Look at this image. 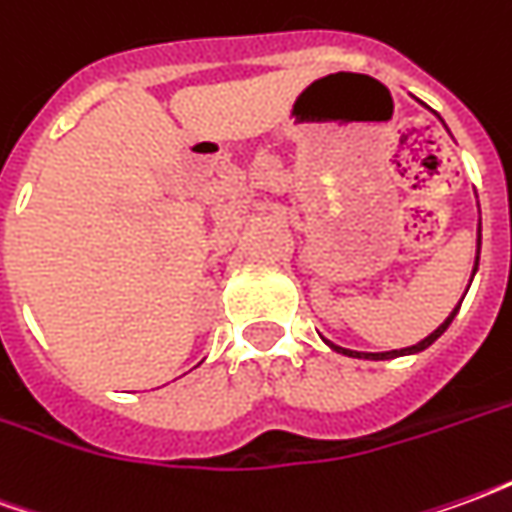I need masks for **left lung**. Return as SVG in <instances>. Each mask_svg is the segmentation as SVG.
<instances>
[{
  "label": "left lung",
  "instance_id": "obj_1",
  "mask_svg": "<svg viewBox=\"0 0 512 512\" xmlns=\"http://www.w3.org/2000/svg\"><path fill=\"white\" fill-rule=\"evenodd\" d=\"M477 266H480V224H477V252H474V268H472V279L474 274H477ZM472 279H469V285H472ZM469 290V288H466ZM466 296V293H463ZM463 301V299H461ZM461 301H458V307L444 318V323H441L439 329H433V332L425 337V340H419L417 345H408V348H400V351H378V354H367V351H351V348H343V345H334L332 340H326V337H321L323 343L329 345L332 351H337V354H343V356H351V359H373V362H384V359H397V356H411V354H419V351H425V348H430V345L436 343L439 340L441 334L447 332V326L452 323V318L458 315V310H461Z\"/></svg>",
  "mask_w": 512,
  "mask_h": 512
}]
</instances>
